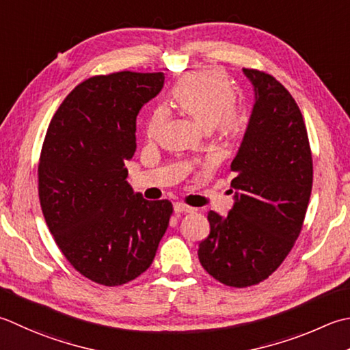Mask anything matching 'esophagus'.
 <instances>
[{
    "label": "esophagus",
    "instance_id": "obj_1",
    "mask_svg": "<svg viewBox=\"0 0 350 350\" xmlns=\"http://www.w3.org/2000/svg\"><path fill=\"white\" fill-rule=\"evenodd\" d=\"M174 211H176V212H194L196 209L188 206V204L177 202V203H174Z\"/></svg>",
    "mask_w": 350,
    "mask_h": 350
}]
</instances>
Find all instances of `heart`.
Wrapping results in <instances>:
<instances>
[{
	"label": "heart",
	"mask_w": 350,
	"mask_h": 350,
	"mask_svg": "<svg viewBox=\"0 0 350 350\" xmlns=\"http://www.w3.org/2000/svg\"><path fill=\"white\" fill-rule=\"evenodd\" d=\"M173 100L203 127H215L223 136L235 135L241 127L243 116L234 105L235 89L226 74L215 68H204L183 77L173 89ZM167 116L163 107L153 112L147 126L148 138H154Z\"/></svg>",
	"instance_id": "b5f03b06"
}]
</instances>
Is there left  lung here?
Instances as JSON below:
<instances>
[{"instance_id": "left-lung-1", "label": "left lung", "mask_w": 350, "mask_h": 350, "mask_svg": "<svg viewBox=\"0 0 350 350\" xmlns=\"http://www.w3.org/2000/svg\"><path fill=\"white\" fill-rule=\"evenodd\" d=\"M255 91L247 129L230 171L234 206L211 211V232L198 244L209 275L237 288L269 278L293 249L310 203L312 156L304 116L270 74L245 70Z\"/></svg>"}]
</instances>
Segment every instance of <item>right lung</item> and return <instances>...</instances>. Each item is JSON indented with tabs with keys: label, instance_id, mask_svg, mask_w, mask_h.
I'll return each instance as SVG.
<instances>
[{
	"label": "right lung",
	"instance_id": "obj_1",
	"mask_svg": "<svg viewBox=\"0 0 350 350\" xmlns=\"http://www.w3.org/2000/svg\"><path fill=\"white\" fill-rule=\"evenodd\" d=\"M163 72L95 75L62 103L46 130L38 177L48 229L80 275L127 284L152 265L173 204L133 193L126 161L136 116L162 91Z\"/></svg>",
	"mask_w": 350,
	"mask_h": 350
}]
</instances>
